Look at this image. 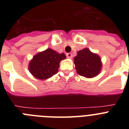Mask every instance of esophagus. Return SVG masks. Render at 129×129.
Here are the masks:
<instances>
[{"label": "esophagus", "instance_id": "1", "mask_svg": "<svg viewBox=\"0 0 129 129\" xmlns=\"http://www.w3.org/2000/svg\"><path fill=\"white\" fill-rule=\"evenodd\" d=\"M67 57L68 58H69V59H70V58L72 57V54L71 53H67Z\"/></svg>", "mask_w": 129, "mask_h": 129}]
</instances>
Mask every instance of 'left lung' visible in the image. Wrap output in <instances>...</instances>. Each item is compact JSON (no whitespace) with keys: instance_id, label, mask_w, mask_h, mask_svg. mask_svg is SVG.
Instances as JSON below:
<instances>
[{"instance_id":"1","label":"left lung","mask_w":129,"mask_h":129,"mask_svg":"<svg viewBox=\"0 0 129 129\" xmlns=\"http://www.w3.org/2000/svg\"><path fill=\"white\" fill-rule=\"evenodd\" d=\"M74 64L77 74L84 77H94L98 75L101 68V59L88 48L79 51L74 57Z\"/></svg>"}]
</instances>
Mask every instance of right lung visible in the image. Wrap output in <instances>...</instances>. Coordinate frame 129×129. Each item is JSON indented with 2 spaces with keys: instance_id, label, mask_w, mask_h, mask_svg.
<instances>
[{
  "instance_id": "add662e5",
  "label": "right lung",
  "mask_w": 129,
  "mask_h": 129,
  "mask_svg": "<svg viewBox=\"0 0 129 129\" xmlns=\"http://www.w3.org/2000/svg\"><path fill=\"white\" fill-rule=\"evenodd\" d=\"M66 58L65 55L58 53L50 48L37 53L29 62L31 74L39 79H46L58 72L60 61Z\"/></svg>"
}]
</instances>
